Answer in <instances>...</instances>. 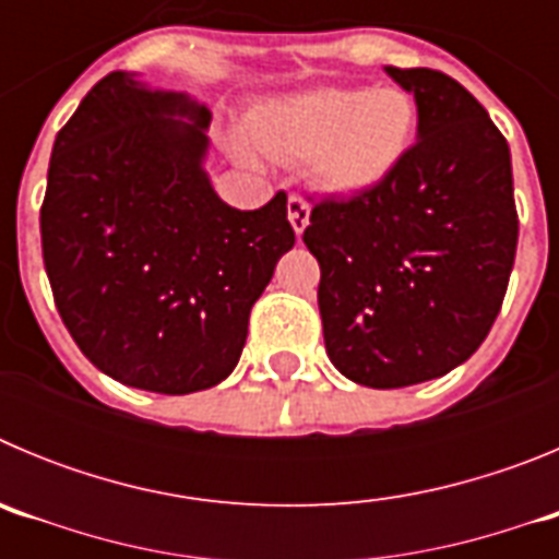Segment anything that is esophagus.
I'll return each mask as SVG.
<instances>
[{"instance_id": "obj_1", "label": "esophagus", "mask_w": 559, "mask_h": 559, "mask_svg": "<svg viewBox=\"0 0 559 559\" xmlns=\"http://www.w3.org/2000/svg\"><path fill=\"white\" fill-rule=\"evenodd\" d=\"M288 221L294 226L296 235H302L305 226L310 224V204L302 195H290L288 199Z\"/></svg>"}]
</instances>
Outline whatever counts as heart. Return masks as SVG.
I'll list each match as a JSON object with an SVG mask.
<instances>
[{
	"label": "heart",
	"mask_w": 559,
	"mask_h": 559,
	"mask_svg": "<svg viewBox=\"0 0 559 559\" xmlns=\"http://www.w3.org/2000/svg\"><path fill=\"white\" fill-rule=\"evenodd\" d=\"M417 120V103L400 86L313 88L257 108L249 136L269 159L305 162L316 187L358 195L403 165Z\"/></svg>",
	"instance_id": "1"
}]
</instances>
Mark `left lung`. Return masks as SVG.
<instances>
[{"label": "left lung", "mask_w": 559, "mask_h": 559, "mask_svg": "<svg viewBox=\"0 0 559 559\" xmlns=\"http://www.w3.org/2000/svg\"><path fill=\"white\" fill-rule=\"evenodd\" d=\"M417 103L412 151L383 185L316 201L324 347L360 386L442 378L490 333L518 249L510 145L481 103L437 69L386 67Z\"/></svg>", "instance_id": "8db88e82"}]
</instances>
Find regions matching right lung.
Here are the masks:
<instances>
[{"label":"right lung","mask_w":559,"mask_h":559,"mask_svg":"<svg viewBox=\"0 0 559 559\" xmlns=\"http://www.w3.org/2000/svg\"><path fill=\"white\" fill-rule=\"evenodd\" d=\"M206 126L190 97L111 72L49 159L41 251L58 313L100 372L145 392L229 378L251 305L296 240L283 190L251 212L215 195Z\"/></svg>","instance_id":"add662e5"}]
</instances>
